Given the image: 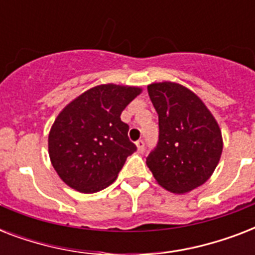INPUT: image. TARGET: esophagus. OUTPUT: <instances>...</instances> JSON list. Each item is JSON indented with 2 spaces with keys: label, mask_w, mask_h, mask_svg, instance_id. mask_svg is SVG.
Instances as JSON below:
<instances>
[{
  "label": "esophagus",
  "mask_w": 255,
  "mask_h": 255,
  "mask_svg": "<svg viewBox=\"0 0 255 255\" xmlns=\"http://www.w3.org/2000/svg\"><path fill=\"white\" fill-rule=\"evenodd\" d=\"M136 147H137V149H139V152H143L144 148H145V144H144V140H137L136 141Z\"/></svg>",
  "instance_id": "obj_1"
}]
</instances>
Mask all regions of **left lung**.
I'll return each instance as SVG.
<instances>
[{
    "label": "left lung",
    "mask_w": 255,
    "mask_h": 255,
    "mask_svg": "<svg viewBox=\"0 0 255 255\" xmlns=\"http://www.w3.org/2000/svg\"><path fill=\"white\" fill-rule=\"evenodd\" d=\"M148 95L159 115V141L148 155V168L169 192H190L217 167L222 153L221 129L202 100L184 86L152 83Z\"/></svg>",
    "instance_id": "8db88e82"
}]
</instances>
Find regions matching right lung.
Here are the masks:
<instances>
[{
  "label": "right lung",
  "mask_w": 255,
  "mask_h": 255,
  "mask_svg": "<svg viewBox=\"0 0 255 255\" xmlns=\"http://www.w3.org/2000/svg\"><path fill=\"white\" fill-rule=\"evenodd\" d=\"M140 92L139 87L100 85L62 110L50 129L49 155L67 185L95 193L115 181L136 151L120 115Z\"/></svg>",
  "instance_id": "obj_1"
}]
</instances>
